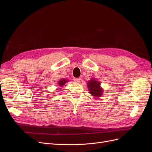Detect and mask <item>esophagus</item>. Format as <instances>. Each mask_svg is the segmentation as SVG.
<instances>
[{
  "label": "esophagus",
  "mask_w": 152,
  "mask_h": 152,
  "mask_svg": "<svg viewBox=\"0 0 152 152\" xmlns=\"http://www.w3.org/2000/svg\"><path fill=\"white\" fill-rule=\"evenodd\" d=\"M73 80H74V81L75 82H77V83H79V82H80V80H81V79H80V78H74V79H73Z\"/></svg>",
  "instance_id": "34e87169"
}]
</instances>
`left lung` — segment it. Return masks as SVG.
Segmentation results:
<instances>
[{"label":"left lung","instance_id":"8db88e82","mask_svg":"<svg viewBox=\"0 0 152 152\" xmlns=\"http://www.w3.org/2000/svg\"><path fill=\"white\" fill-rule=\"evenodd\" d=\"M89 93L95 98H99L102 96L104 90L101 87L100 82L96 79L92 78L87 83Z\"/></svg>","mask_w":152,"mask_h":152}]
</instances>
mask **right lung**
Returning <instances> with one entry per match:
<instances>
[{"label":"right lung","instance_id":"add662e5","mask_svg":"<svg viewBox=\"0 0 152 152\" xmlns=\"http://www.w3.org/2000/svg\"><path fill=\"white\" fill-rule=\"evenodd\" d=\"M68 82V79H61L59 80L58 82V87H61L63 86H64V85H65L66 82Z\"/></svg>","mask_w":152,"mask_h":152}]
</instances>
